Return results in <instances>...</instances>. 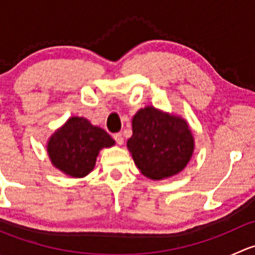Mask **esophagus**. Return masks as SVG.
I'll use <instances>...</instances> for the list:
<instances>
[{
  "instance_id": "esophagus-1",
  "label": "esophagus",
  "mask_w": 255,
  "mask_h": 255,
  "mask_svg": "<svg viewBox=\"0 0 255 255\" xmlns=\"http://www.w3.org/2000/svg\"><path fill=\"white\" fill-rule=\"evenodd\" d=\"M113 138H115V140H116V143L117 144H123V135H122V133H116L115 135H113Z\"/></svg>"
}]
</instances>
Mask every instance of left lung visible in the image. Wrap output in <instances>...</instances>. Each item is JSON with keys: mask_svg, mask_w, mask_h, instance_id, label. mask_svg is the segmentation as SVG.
<instances>
[{"mask_svg": "<svg viewBox=\"0 0 255 255\" xmlns=\"http://www.w3.org/2000/svg\"><path fill=\"white\" fill-rule=\"evenodd\" d=\"M127 146L143 175L154 180L173 176L189 163L194 137L182 118L145 107L132 121Z\"/></svg>", "mask_w": 255, "mask_h": 255, "instance_id": "obj_1", "label": "left lung"}]
</instances>
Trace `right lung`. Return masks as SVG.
<instances>
[{
	"label": "right lung",
	"mask_w": 255,
	"mask_h": 255,
	"mask_svg": "<svg viewBox=\"0 0 255 255\" xmlns=\"http://www.w3.org/2000/svg\"><path fill=\"white\" fill-rule=\"evenodd\" d=\"M113 144L115 140L106 130L92 126L86 118L71 117L51 135L48 154L59 170L82 177L94 169L100 149Z\"/></svg>",
	"instance_id": "right-lung-1"
}]
</instances>
